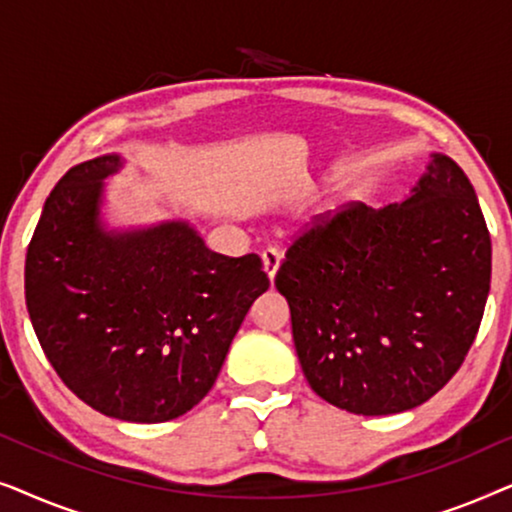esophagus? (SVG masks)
<instances>
[{
    "instance_id": "esophagus-1",
    "label": "esophagus",
    "mask_w": 512,
    "mask_h": 512,
    "mask_svg": "<svg viewBox=\"0 0 512 512\" xmlns=\"http://www.w3.org/2000/svg\"><path fill=\"white\" fill-rule=\"evenodd\" d=\"M261 258H263V268H265V275L270 277V282H275V275H277V270H279V265H282V254H279L277 249H272V247H268L261 254Z\"/></svg>"
}]
</instances>
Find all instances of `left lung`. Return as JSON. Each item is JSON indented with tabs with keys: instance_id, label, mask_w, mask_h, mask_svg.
<instances>
[{
	"instance_id": "8db88e82",
	"label": "left lung",
	"mask_w": 512,
	"mask_h": 512,
	"mask_svg": "<svg viewBox=\"0 0 512 512\" xmlns=\"http://www.w3.org/2000/svg\"><path fill=\"white\" fill-rule=\"evenodd\" d=\"M489 279L492 240L471 181L431 153L403 202H356L298 237L275 286L314 394L380 417L450 382L480 328Z\"/></svg>"
}]
</instances>
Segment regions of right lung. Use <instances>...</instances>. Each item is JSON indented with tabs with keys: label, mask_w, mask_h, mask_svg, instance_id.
Masks as SVG:
<instances>
[{
	"label": "right lung",
	"mask_w": 512,
	"mask_h": 512,
	"mask_svg": "<svg viewBox=\"0 0 512 512\" xmlns=\"http://www.w3.org/2000/svg\"><path fill=\"white\" fill-rule=\"evenodd\" d=\"M123 165L107 153L58 181L27 247L25 300L46 359L83 403L158 424L207 396L270 282L256 254H214L184 219L109 228L104 179Z\"/></svg>",
	"instance_id": "right-lung-1"
}]
</instances>
